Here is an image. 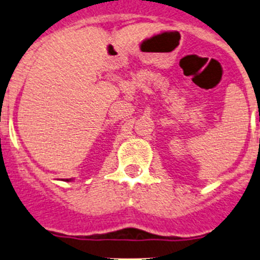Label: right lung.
Segmentation results:
<instances>
[{
  "mask_svg": "<svg viewBox=\"0 0 260 260\" xmlns=\"http://www.w3.org/2000/svg\"><path fill=\"white\" fill-rule=\"evenodd\" d=\"M66 181H67V182H69V181H71V178H69V179H66Z\"/></svg>",
  "mask_w": 260,
  "mask_h": 260,
  "instance_id": "right-lung-1",
  "label": "right lung"
}]
</instances>
